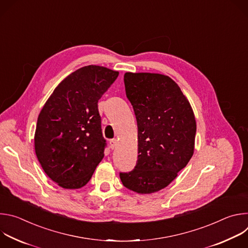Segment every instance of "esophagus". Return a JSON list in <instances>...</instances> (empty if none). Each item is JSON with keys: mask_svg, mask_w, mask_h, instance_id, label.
<instances>
[{"mask_svg": "<svg viewBox=\"0 0 248 248\" xmlns=\"http://www.w3.org/2000/svg\"><path fill=\"white\" fill-rule=\"evenodd\" d=\"M117 143H118V141H117L116 139L110 140V147H111L112 149H115L116 146H117Z\"/></svg>", "mask_w": 248, "mask_h": 248, "instance_id": "34e87169", "label": "esophagus"}]
</instances>
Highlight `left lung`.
I'll return each mask as SVG.
<instances>
[{
	"mask_svg": "<svg viewBox=\"0 0 248 248\" xmlns=\"http://www.w3.org/2000/svg\"><path fill=\"white\" fill-rule=\"evenodd\" d=\"M124 86L137 122V162L121 172L123 185L139 194L167 187L194 153L196 121L188 99L170 77L125 73Z\"/></svg>",
	"mask_w": 248,
	"mask_h": 248,
	"instance_id": "8db88e82",
	"label": "left lung"
}]
</instances>
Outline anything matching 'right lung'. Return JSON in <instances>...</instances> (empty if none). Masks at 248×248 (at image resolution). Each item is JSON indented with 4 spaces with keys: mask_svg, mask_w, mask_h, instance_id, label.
<instances>
[{
    "mask_svg": "<svg viewBox=\"0 0 248 248\" xmlns=\"http://www.w3.org/2000/svg\"><path fill=\"white\" fill-rule=\"evenodd\" d=\"M118 76L105 66L80 67L59 83L40 111L34 149L43 170L59 186L81 188L104 158L98 100Z\"/></svg>",
    "mask_w": 248,
    "mask_h": 248,
    "instance_id": "right-lung-1",
    "label": "right lung"
}]
</instances>
